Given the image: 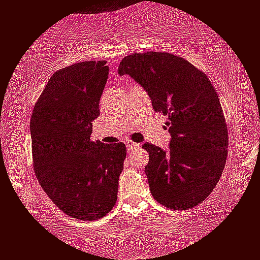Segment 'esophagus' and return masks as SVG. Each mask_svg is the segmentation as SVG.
Instances as JSON below:
<instances>
[{"label": "esophagus", "mask_w": 260, "mask_h": 260, "mask_svg": "<svg viewBox=\"0 0 260 260\" xmlns=\"http://www.w3.org/2000/svg\"><path fill=\"white\" fill-rule=\"evenodd\" d=\"M125 146H126L127 149L131 150V149L137 148V147H139V143L133 142V141H126V142H125Z\"/></svg>", "instance_id": "1"}]
</instances>
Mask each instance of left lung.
<instances>
[{
    "instance_id": "8db88e82",
    "label": "left lung",
    "mask_w": 260,
    "mask_h": 260,
    "mask_svg": "<svg viewBox=\"0 0 260 260\" xmlns=\"http://www.w3.org/2000/svg\"><path fill=\"white\" fill-rule=\"evenodd\" d=\"M118 73L133 77L154 111L169 117V149L143 145L153 198L172 210L203 203L218 183L228 154L225 118L208 77L185 59L158 52L125 56Z\"/></svg>"
}]
</instances>
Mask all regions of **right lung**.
I'll return each mask as SVG.
<instances>
[{"label": "right lung", "mask_w": 260, "mask_h": 260, "mask_svg": "<svg viewBox=\"0 0 260 260\" xmlns=\"http://www.w3.org/2000/svg\"><path fill=\"white\" fill-rule=\"evenodd\" d=\"M108 78L106 61H84L50 77L31 115L34 169L41 187L73 218L96 220L114 206L124 143L92 142V121Z\"/></svg>", "instance_id": "1"}]
</instances>
